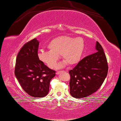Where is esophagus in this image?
Wrapping results in <instances>:
<instances>
[{
    "instance_id": "1",
    "label": "esophagus",
    "mask_w": 121,
    "mask_h": 121,
    "mask_svg": "<svg viewBox=\"0 0 121 121\" xmlns=\"http://www.w3.org/2000/svg\"><path fill=\"white\" fill-rule=\"evenodd\" d=\"M64 72V71H57V72H56V74L57 75H58V74H60V73H62V72Z\"/></svg>"
}]
</instances>
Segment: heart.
Wrapping results in <instances>:
<instances>
[{"mask_svg": "<svg viewBox=\"0 0 121 121\" xmlns=\"http://www.w3.org/2000/svg\"><path fill=\"white\" fill-rule=\"evenodd\" d=\"M48 51L41 50L38 53V58L51 69L56 66L61 55L64 61L57 67L61 68L69 64L74 65L79 63L85 49V43L81 38L60 36L51 40L47 46Z\"/></svg>", "mask_w": 121, "mask_h": 121, "instance_id": "heart-1", "label": "heart"}]
</instances>
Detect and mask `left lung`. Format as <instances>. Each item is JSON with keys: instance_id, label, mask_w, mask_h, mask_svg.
<instances>
[{"instance_id": "obj_1", "label": "left lung", "mask_w": 121, "mask_h": 121, "mask_svg": "<svg viewBox=\"0 0 121 121\" xmlns=\"http://www.w3.org/2000/svg\"><path fill=\"white\" fill-rule=\"evenodd\" d=\"M95 48L97 52L84 57L69 71L70 94L74 98H82L94 94L107 77V59L102 46L98 41Z\"/></svg>"}]
</instances>
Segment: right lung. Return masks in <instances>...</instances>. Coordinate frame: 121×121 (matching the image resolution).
<instances>
[{
	"instance_id": "add662e5",
	"label": "right lung",
	"mask_w": 121,
	"mask_h": 121,
	"mask_svg": "<svg viewBox=\"0 0 121 121\" xmlns=\"http://www.w3.org/2000/svg\"><path fill=\"white\" fill-rule=\"evenodd\" d=\"M39 41L35 38L19 52L15 74L23 89L33 97H43L49 91L50 82L56 73L40 60L38 56Z\"/></svg>"
}]
</instances>
